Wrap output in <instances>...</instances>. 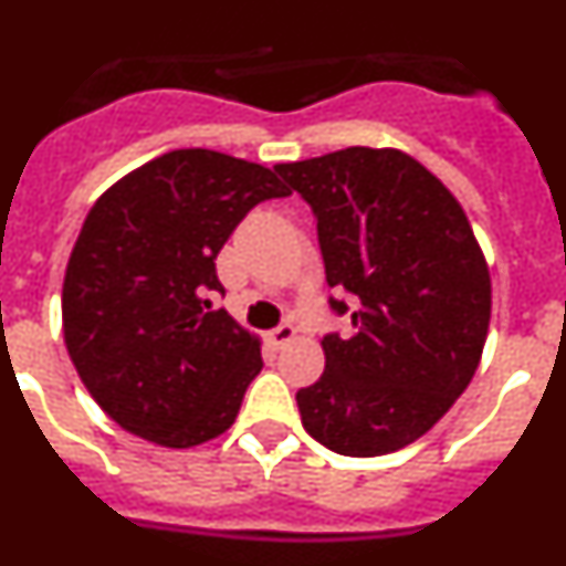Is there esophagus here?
Here are the masks:
<instances>
[{
    "mask_svg": "<svg viewBox=\"0 0 566 566\" xmlns=\"http://www.w3.org/2000/svg\"><path fill=\"white\" fill-rule=\"evenodd\" d=\"M294 337H297V328H294L292 323H280L277 328H272V332H269V343H272L274 348H283V345L292 343Z\"/></svg>",
    "mask_w": 566,
    "mask_h": 566,
    "instance_id": "1",
    "label": "esophagus"
}]
</instances>
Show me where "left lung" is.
I'll return each instance as SVG.
<instances>
[{"label":"left lung","mask_w":566,"mask_h":566,"mask_svg":"<svg viewBox=\"0 0 566 566\" xmlns=\"http://www.w3.org/2000/svg\"><path fill=\"white\" fill-rule=\"evenodd\" d=\"M277 175L312 207L328 297L352 334L323 337L326 371L297 391L303 428L343 457L417 442L476 374L490 272L459 201L399 149L348 147Z\"/></svg>","instance_id":"left-lung-1"}]
</instances>
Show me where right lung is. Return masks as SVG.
<instances>
[{"label": "right lung", "instance_id": "right-lung-1", "mask_svg": "<svg viewBox=\"0 0 566 566\" xmlns=\"http://www.w3.org/2000/svg\"><path fill=\"white\" fill-rule=\"evenodd\" d=\"M289 192L272 169L175 149L93 203L62 289L67 354L113 422L192 448L234 422L260 374L258 337L209 297L214 258L249 209Z\"/></svg>", "mask_w": 566, "mask_h": 566}]
</instances>
